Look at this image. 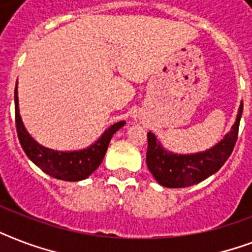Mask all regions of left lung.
Listing matches in <instances>:
<instances>
[{
	"instance_id": "obj_1",
	"label": "left lung",
	"mask_w": 252,
	"mask_h": 252,
	"mask_svg": "<svg viewBox=\"0 0 252 252\" xmlns=\"http://www.w3.org/2000/svg\"><path fill=\"white\" fill-rule=\"evenodd\" d=\"M243 103L239 107L238 116L231 130L215 148L196 154L167 153L152 132L148 133L146 165L158 183L167 188L189 187L203 182L208 176L219 171L233 153L238 138L239 122L242 116Z\"/></svg>"
}]
</instances>
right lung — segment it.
<instances>
[{"label":"right lung","mask_w":252,"mask_h":252,"mask_svg":"<svg viewBox=\"0 0 252 252\" xmlns=\"http://www.w3.org/2000/svg\"><path fill=\"white\" fill-rule=\"evenodd\" d=\"M14 98H15V126H17L18 138L25 153L37 167H40L48 175L60 180L78 182L91 175L102 163L111 137L114 136L116 130L120 129L126 124V122H119L111 126L102 134V137L87 149L80 150V152H57V150L48 149V148L39 145L30 136L22 123L19 110H18L17 87H15Z\"/></svg>","instance_id":"1"}]
</instances>
